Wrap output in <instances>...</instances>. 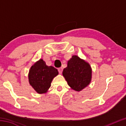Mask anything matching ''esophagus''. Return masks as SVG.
I'll return each instance as SVG.
<instances>
[{"instance_id":"1","label":"esophagus","mask_w":126,"mask_h":126,"mask_svg":"<svg viewBox=\"0 0 126 126\" xmlns=\"http://www.w3.org/2000/svg\"><path fill=\"white\" fill-rule=\"evenodd\" d=\"M58 72H59V73L61 74L62 73V71H63V68H62V67L59 68L58 69Z\"/></svg>"}]
</instances>
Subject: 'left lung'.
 <instances>
[{"mask_svg": "<svg viewBox=\"0 0 126 126\" xmlns=\"http://www.w3.org/2000/svg\"><path fill=\"white\" fill-rule=\"evenodd\" d=\"M63 76L72 89L79 92L90 83L92 69L88 63L77 55H73L63 69Z\"/></svg>", "mask_w": 126, "mask_h": 126, "instance_id": "8db88e82", "label": "left lung"}]
</instances>
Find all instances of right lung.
<instances>
[{
	"label": "right lung",
	"instance_id": "1",
	"mask_svg": "<svg viewBox=\"0 0 126 126\" xmlns=\"http://www.w3.org/2000/svg\"><path fill=\"white\" fill-rule=\"evenodd\" d=\"M58 74L56 68L47 65L45 62L40 59L29 70V82L38 93H45L50 88L53 79Z\"/></svg>",
	"mask_w": 126,
	"mask_h": 126
}]
</instances>
